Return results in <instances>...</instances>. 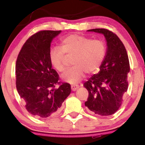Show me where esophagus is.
I'll return each mask as SVG.
<instances>
[{
	"instance_id": "esophagus-1",
	"label": "esophagus",
	"mask_w": 145,
	"mask_h": 145,
	"mask_svg": "<svg viewBox=\"0 0 145 145\" xmlns=\"http://www.w3.org/2000/svg\"><path fill=\"white\" fill-rule=\"evenodd\" d=\"M71 88H72V91H75L78 88V86H72Z\"/></svg>"
}]
</instances>
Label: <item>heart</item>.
<instances>
[{
    "label": "heart",
    "mask_w": 145,
    "mask_h": 145,
    "mask_svg": "<svg viewBox=\"0 0 145 145\" xmlns=\"http://www.w3.org/2000/svg\"><path fill=\"white\" fill-rule=\"evenodd\" d=\"M61 47L54 46L49 52V60L54 68L61 72L65 70V53L73 59V67L63 73L61 78L71 84L79 82L85 73L91 75L100 70L105 54L106 46L104 41L91 40L84 36L73 34L64 38L61 41Z\"/></svg>",
    "instance_id": "heart-1"
}]
</instances>
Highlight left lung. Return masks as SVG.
I'll list each match as a JSON object with an SVG mask.
<instances>
[{
	"instance_id": "1",
	"label": "left lung",
	"mask_w": 145,
	"mask_h": 145,
	"mask_svg": "<svg viewBox=\"0 0 145 145\" xmlns=\"http://www.w3.org/2000/svg\"><path fill=\"white\" fill-rule=\"evenodd\" d=\"M87 31L103 34L106 40L107 50L99 72L84 84L89 93L85 105L92 113L109 116L118 110L123 95L128 89V55L121 41L112 32L105 29Z\"/></svg>"
}]
</instances>
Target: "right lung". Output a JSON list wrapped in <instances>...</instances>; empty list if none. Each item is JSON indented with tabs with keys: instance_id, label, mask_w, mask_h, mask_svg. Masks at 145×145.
Instances as JSON below:
<instances>
[{
	"instance_id": "obj_1",
	"label": "right lung",
	"mask_w": 145,
	"mask_h": 145,
	"mask_svg": "<svg viewBox=\"0 0 145 145\" xmlns=\"http://www.w3.org/2000/svg\"><path fill=\"white\" fill-rule=\"evenodd\" d=\"M61 31H41L24 43L16 63V85L27 111L45 118L57 114L71 93V86L63 83L58 88L59 75L49 60L50 44Z\"/></svg>"
}]
</instances>
